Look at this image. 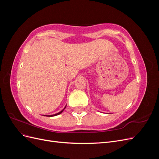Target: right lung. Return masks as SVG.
Instances as JSON below:
<instances>
[{
    "mask_svg": "<svg viewBox=\"0 0 159 159\" xmlns=\"http://www.w3.org/2000/svg\"><path fill=\"white\" fill-rule=\"evenodd\" d=\"M66 107V106L63 109H62L61 111H60V112H58V113H56V114H54V115H44V116H47V117H54V116H56V115H60V113H61L62 112H63V111L64 110V109Z\"/></svg>",
    "mask_w": 159,
    "mask_h": 159,
    "instance_id": "right-lung-1",
    "label": "right lung"
}]
</instances>
